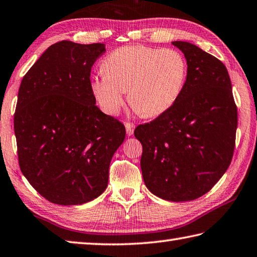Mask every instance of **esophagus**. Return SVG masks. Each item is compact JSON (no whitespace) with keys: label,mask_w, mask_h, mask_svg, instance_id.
Here are the masks:
<instances>
[{"label":"esophagus","mask_w":257,"mask_h":257,"mask_svg":"<svg viewBox=\"0 0 257 257\" xmlns=\"http://www.w3.org/2000/svg\"><path fill=\"white\" fill-rule=\"evenodd\" d=\"M134 124L131 123V122H126L125 123V128H126V134L128 135V137H131V135H133L134 133Z\"/></svg>","instance_id":"esophagus-1"}]
</instances>
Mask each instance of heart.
<instances>
[{
    "label": "heart",
    "mask_w": 257,
    "mask_h": 257,
    "mask_svg": "<svg viewBox=\"0 0 257 257\" xmlns=\"http://www.w3.org/2000/svg\"><path fill=\"white\" fill-rule=\"evenodd\" d=\"M103 70L91 80V91L105 113L117 114L128 91L130 104L139 114L157 117L178 100L188 66L177 50L125 46L105 58Z\"/></svg>",
    "instance_id": "obj_1"
}]
</instances>
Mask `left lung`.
Listing matches in <instances>:
<instances>
[{
  "label": "left lung",
  "instance_id": "obj_1",
  "mask_svg": "<svg viewBox=\"0 0 257 257\" xmlns=\"http://www.w3.org/2000/svg\"><path fill=\"white\" fill-rule=\"evenodd\" d=\"M186 57L187 79L170 109L138 125L145 186L170 201L204 196L226 172L235 149L237 106L225 65L200 48L173 41Z\"/></svg>",
  "mask_w": 257,
  "mask_h": 257
}]
</instances>
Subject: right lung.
I'll use <instances>...</instances> for the list:
<instances>
[{
    "mask_svg": "<svg viewBox=\"0 0 257 257\" xmlns=\"http://www.w3.org/2000/svg\"><path fill=\"white\" fill-rule=\"evenodd\" d=\"M103 43L60 41L24 75L14 113L23 176L52 204L81 205L107 187L125 126L96 106L90 70Z\"/></svg>",
    "mask_w": 257,
    "mask_h": 257,
    "instance_id": "right-lung-1",
    "label": "right lung"
}]
</instances>
